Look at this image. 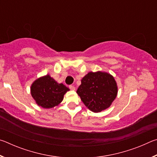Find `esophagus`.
<instances>
[{"label": "esophagus", "mask_w": 157, "mask_h": 157, "mask_svg": "<svg viewBox=\"0 0 157 157\" xmlns=\"http://www.w3.org/2000/svg\"><path fill=\"white\" fill-rule=\"evenodd\" d=\"M69 88H70L71 90H73V91H75V87L73 86V85H70V86H69Z\"/></svg>", "instance_id": "esophagus-1"}]
</instances>
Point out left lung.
Listing matches in <instances>:
<instances>
[{"label":"left lung","mask_w":157,"mask_h":157,"mask_svg":"<svg viewBox=\"0 0 157 157\" xmlns=\"http://www.w3.org/2000/svg\"><path fill=\"white\" fill-rule=\"evenodd\" d=\"M77 94L89 110L98 113L112 104L118 94V86L109 73L89 72L82 79Z\"/></svg>","instance_id":"8db88e82"}]
</instances>
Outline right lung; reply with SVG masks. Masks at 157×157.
Instances as JSON below:
<instances>
[{
	"label": "right lung",
	"instance_id": "add662e5",
	"mask_svg": "<svg viewBox=\"0 0 157 157\" xmlns=\"http://www.w3.org/2000/svg\"><path fill=\"white\" fill-rule=\"evenodd\" d=\"M69 90L65 85L59 84L49 75L36 79L30 87L32 97L37 105L44 109L52 108L60 104L63 95Z\"/></svg>",
	"mask_w": 157,
	"mask_h": 157
}]
</instances>
